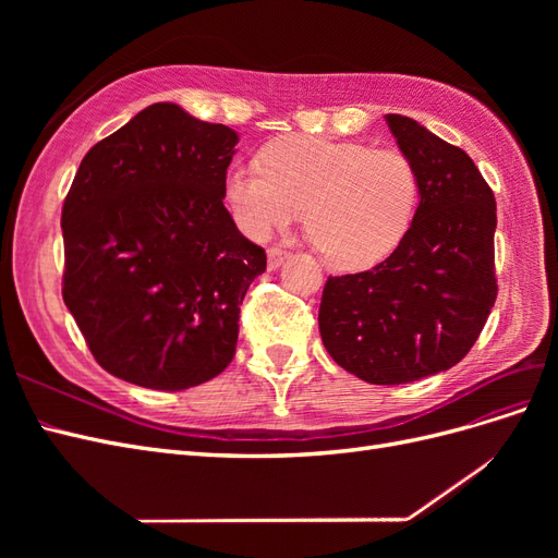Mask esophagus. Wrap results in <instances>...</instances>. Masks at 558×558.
Segmentation results:
<instances>
[{"mask_svg":"<svg viewBox=\"0 0 558 558\" xmlns=\"http://www.w3.org/2000/svg\"><path fill=\"white\" fill-rule=\"evenodd\" d=\"M291 253L286 251V248H281V246H272L267 251V263H269V269H277L286 258H289Z\"/></svg>","mask_w":558,"mask_h":558,"instance_id":"1","label":"esophagus"}]
</instances>
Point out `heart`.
<instances>
[{
	"instance_id": "obj_1",
	"label": "heart",
	"mask_w": 558,
	"mask_h": 558,
	"mask_svg": "<svg viewBox=\"0 0 558 558\" xmlns=\"http://www.w3.org/2000/svg\"><path fill=\"white\" fill-rule=\"evenodd\" d=\"M234 221L253 240L300 221L337 269H365L391 256L418 205V172L398 148L361 142L283 137L260 150L258 165L226 174Z\"/></svg>"
}]
</instances>
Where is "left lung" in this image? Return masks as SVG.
Wrapping results in <instances>:
<instances>
[{
    "label": "left lung",
    "mask_w": 558,
    "mask_h": 558,
    "mask_svg": "<svg viewBox=\"0 0 558 558\" xmlns=\"http://www.w3.org/2000/svg\"><path fill=\"white\" fill-rule=\"evenodd\" d=\"M418 172V207L398 248L367 272L328 277L318 330L367 384H408L465 359L498 295L496 197L463 148L388 113Z\"/></svg>",
    "instance_id": "left-lung-1"
}]
</instances>
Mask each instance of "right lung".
Instances as JSON below:
<instances>
[{
  "label": "right lung",
  "instance_id": "1",
  "mask_svg": "<svg viewBox=\"0 0 558 558\" xmlns=\"http://www.w3.org/2000/svg\"><path fill=\"white\" fill-rule=\"evenodd\" d=\"M238 142L158 102L81 160L62 205V298L109 375L183 391L230 365L267 265L223 207Z\"/></svg>",
  "mask_w": 558,
  "mask_h": 558
}]
</instances>
